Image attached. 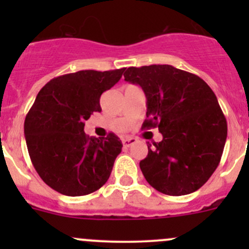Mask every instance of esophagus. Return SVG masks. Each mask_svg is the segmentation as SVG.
Segmentation results:
<instances>
[{
  "label": "esophagus",
  "mask_w": 249,
  "mask_h": 249,
  "mask_svg": "<svg viewBox=\"0 0 249 249\" xmlns=\"http://www.w3.org/2000/svg\"><path fill=\"white\" fill-rule=\"evenodd\" d=\"M122 142H123V145H124V148H129L131 147V145H134L135 143L137 142V140L132 139V137H126V139H123Z\"/></svg>",
  "instance_id": "34e87169"
}]
</instances>
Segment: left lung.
Returning a JSON list of instances; mask_svg holds the SVG:
<instances>
[{"label": "left lung", "mask_w": 249, "mask_h": 249, "mask_svg": "<svg viewBox=\"0 0 249 249\" xmlns=\"http://www.w3.org/2000/svg\"><path fill=\"white\" fill-rule=\"evenodd\" d=\"M126 82L147 99L142 129L158 127L161 142L148 143L140 167L158 192L180 196L196 192L219 165L228 135L217 96L196 74L171 65L129 67Z\"/></svg>", "instance_id": "8db88e82"}]
</instances>
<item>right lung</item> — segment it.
Returning a JSON list of instances; mask_svg holds the SVG:
<instances>
[{
    "label": "right lung",
    "mask_w": 249,
    "mask_h": 249,
    "mask_svg": "<svg viewBox=\"0 0 249 249\" xmlns=\"http://www.w3.org/2000/svg\"><path fill=\"white\" fill-rule=\"evenodd\" d=\"M125 69L85 70L48 82L25 118L24 134L35 170L47 185L67 196L91 194L108 180L122 141L109 132L89 137L85 120L101 112L100 97Z\"/></svg>",
    "instance_id": "1"
}]
</instances>
